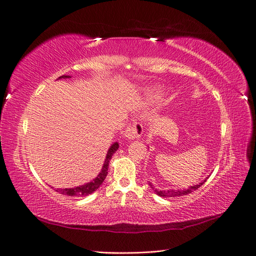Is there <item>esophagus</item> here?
I'll list each match as a JSON object with an SVG mask.
<instances>
[{
    "label": "esophagus",
    "mask_w": 256,
    "mask_h": 256,
    "mask_svg": "<svg viewBox=\"0 0 256 256\" xmlns=\"http://www.w3.org/2000/svg\"><path fill=\"white\" fill-rule=\"evenodd\" d=\"M142 132H143V127L141 124H134V125L128 127L126 130H125V138H127V140H136V138H140L142 136Z\"/></svg>",
    "instance_id": "obj_1"
}]
</instances>
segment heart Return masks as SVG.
I'll return each instance as SVG.
<instances>
[{
  "mask_svg": "<svg viewBox=\"0 0 256 256\" xmlns=\"http://www.w3.org/2000/svg\"><path fill=\"white\" fill-rule=\"evenodd\" d=\"M162 92H164V88L159 86V85H154V86L148 88L145 92L146 100H148V102H154V100H157L162 95Z\"/></svg>",
  "mask_w": 256,
  "mask_h": 256,
  "instance_id": "1",
  "label": "heart"
}]
</instances>
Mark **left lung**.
Instances as JSON below:
<instances>
[{
	"instance_id": "obj_1",
	"label": "left lung",
	"mask_w": 256,
	"mask_h": 256,
	"mask_svg": "<svg viewBox=\"0 0 256 256\" xmlns=\"http://www.w3.org/2000/svg\"><path fill=\"white\" fill-rule=\"evenodd\" d=\"M209 177V176H208ZM207 177V178H208ZM207 178H205V180H203V182H198V184H193V186H191V187H189L188 189H176V190H174V189H168V190H158L157 188H154V186L150 182V188H152V190L156 192V194H158L159 196H161V198H175V196H186V194H189V193H191L192 191H194V190H196L198 188H200V186H202L205 182H206V180Z\"/></svg>"
}]
</instances>
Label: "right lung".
Instances as JSON below:
<instances>
[{
    "label": "right lung",
    "mask_w": 256,
    "mask_h": 256,
    "mask_svg": "<svg viewBox=\"0 0 256 256\" xmlns=\"http://www.w3.org/2000/svg\"><path fill=\"white\" fill-rule=\"evenodd\" d=\"M72 78L70 76H60V79H69ZM118 142H114L111 146L110 148L106 152V156L104 162V166L102 168V172H100L96 178H94L92 182L84 184L82 186H78V187H74V188H65V189H56L58 192H60V194H65L68 196H76V198H80V196H86L88 194H92V192L96 191L102 184L104 182V180H106V174H108V168H109V162L113 156V154L118 150Z\"/></svg>",
    "instance_id": "add662e5"
}]
</instances>
